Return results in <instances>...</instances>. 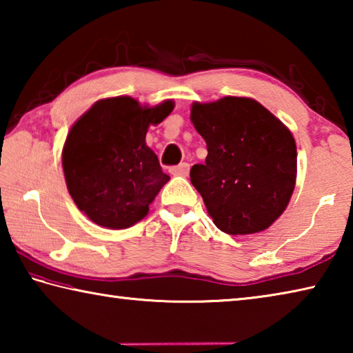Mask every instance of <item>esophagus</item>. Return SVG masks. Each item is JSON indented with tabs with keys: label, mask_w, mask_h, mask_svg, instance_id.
Wrapping results in <instances>:
<instances>
[{
	"label": "esophagus",
	"mask_w": 353,
	"mask_h": 353,
	"mask_svg": "<svg viewBox=\"0 0 353 353\" xmlns=\"http://www.w3.org/2000/svg\"><path fill=\"white\" fill-rule=\"evenodd\" d=\"M170 171H171V174L185 177V176H188V172H190V163L183 162V163L177 165V166H172V168H171Z\"/></svg>",
	"instance_id": "esophagus-1"
}]
</instances>
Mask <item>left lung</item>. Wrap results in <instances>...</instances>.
Instances as JSON below:
<instances>
[{
	"label": "left lung",
	"mask_w": 353,
	"mask_h": 353,
	"mask_svg": "<svg viewBox=\"0 0 353 353\" xmlns=\"http://www.w3.org/2000/svg\"><path fill=\"white\" fill-rule=\"evenodd\" d=\"M191 123L207 143L191 183L214 225L229 235L256 234L285 212L296 185L292 134L260 103L225 97L191 105Z\"/></svg>",
	"instance_id": "left-lung-1"
}]
</instances>
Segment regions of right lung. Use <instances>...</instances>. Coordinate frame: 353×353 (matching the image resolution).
Returning a JSON list of instances; mask_svg holds the SVG:
<instances>
[{"mask_svg":"<svg viewBox=\"0 0 353 353\" xmlns=\"http://www.w3.org/2000/svg\"><path fill=\"white\" fill-rule=\"evenodd\" d=\"M174 109L170 99L155 107L130 97L94 103L70 129L62 151L67 188L94 224L126 229L143 219L170 181L146 132Z\"/></svg>","mask_w":353,"mask_h":353,"instance_id":"right-lung-1","label":"right lung"}]
</instances>
